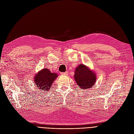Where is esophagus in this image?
<instances>
[{
	"instance_id": "esophagus-1",
	"label": "esophagus",
	"mask_w": 134,
	"mask_h": 134,
	"mask_svg": "<svg viewBox=\"0 0 134 134\" xmlns=\"http://www.w3.org/2000/svg\"><path fill=\"white\" fill-rule=\"evenodd\" d=\"M62 74H63V75H68V72H62L61 73Z\"/></svg>"
}]
</instances>
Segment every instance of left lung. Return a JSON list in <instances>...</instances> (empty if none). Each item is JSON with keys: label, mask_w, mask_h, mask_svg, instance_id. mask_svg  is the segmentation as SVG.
<instances>
[{"label": "left lung", "mask_w": 134, "mask_h": 134, "mask_svg": "<svg viewBox=\"0 0 134 134\" xmlns=\"http://www.w3.org/2000/svg\"><path fill=\"white\" fill-rule=\"evenodd\" d=\"M74 76L78 86L85 89L91 88L96 79L95 74L83 64L76 68Z\"/></svg>", "instance_id": "obj_1"}]
</instances>
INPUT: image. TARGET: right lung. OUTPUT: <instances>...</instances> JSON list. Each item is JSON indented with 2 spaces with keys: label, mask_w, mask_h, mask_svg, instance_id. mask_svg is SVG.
Listing matches in <instances>:
<instances>
[{
  "label": "right lung",
  "mask_w": 134,
  "mask_h": 134,
  "mask_svg": "<svg viewBox=\"0 0 134 134\" xmlns=\"http://www.w3.org/2000/svg\"><path fill=\"white\" fill-rule=\"evenodd\" d=\"M57 77V74L51 73L48 68H44L38 74H36L34 77V81L37 88L47 91L50 89V86Z\"/></svg>",
  "instance_id": "obj_1"
}]
</instances>
